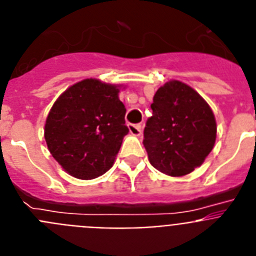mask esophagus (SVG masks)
Masks as SVG:
<instances>
[{
  "instance_id": "1",
  "label": "esophagus",
  "mask_w": 256,
  "mask_h": 256,
  "mask_svg": "<svg viewBox=\"0 0 256 256\" xmlns=\"http://www.w3.org/2000/svg\"><path fill=\"white\" fill-rule=\"evenodd\" d=\"M128 130H130V134L137 136V137L142 134L141 124H130V126H128Z\"/></svg>"
}]
</instances>
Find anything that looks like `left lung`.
<instances>
[{"label": "left lung", "instance_id": "obj_1", "mask_svg": "<svg viewBox=\"0 0 256 256\" xmlns=\"http://www.w3.org/2000/svg\"><path fill=\"white\" fill-rule=\"evenodd\" d=\"M144 130L151 165L172 177L200 166L214 148L216 123L206 101L190 86L170 80L156 91Z\"/></svg>", "mask_w": 256, "mask_h": 256}]
</instances>
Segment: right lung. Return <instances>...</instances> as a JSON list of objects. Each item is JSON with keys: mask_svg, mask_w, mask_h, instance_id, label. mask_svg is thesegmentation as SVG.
Wrapping results in <instances>:
<instances>
[{"mask_svg": "<svg viewBox=\"0 0 256 256\" xmlns=\"http://www.w3.org/2000/svg\"><path fill=\"white\" fill-rule=\"evenodd\" d=\"M118 94V86L84 79L61 94L50 110L44 124L47 148L70 176L94 180L114 164L130 132Z\"/></svg>", "mask_w": 256, "mask_h": 256, "instance_id": "add662e5", "label": "right lung"}]
</instances>
